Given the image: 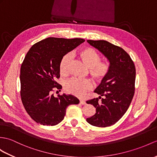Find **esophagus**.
Wrapping results in <instances>:
<instances>
[{"instance_id": "obj_1", "label": "esophagus", "mask_w": 157, "mask_h": 157, "mask_svg": "<svg viewBox=\"0 0 157 157\" xmlns=\"http://www.w3.org/2000/svg\"><path fill=\"white\" fill-rule=\"evenodd\" d=\"M79 103L81 104H82V105H85V104H86V101H84L83 100H79Z\"/></svg>"}]
</instances>
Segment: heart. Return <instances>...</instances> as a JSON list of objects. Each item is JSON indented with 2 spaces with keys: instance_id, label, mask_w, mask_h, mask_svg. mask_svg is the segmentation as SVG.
I'll return each instance as SVG.
<instances>
[{
  "instance_id": "1",
  "label": "heart",
  "mask_w": 157,
  "mask_h": 157,
  "mask_svg": "<svg viewBox=\"0 0 157 157\" xmlns=\"http://www.w3.org/2000/svg\"><path fill=\"white\" fill-rule=\"evenodd\" d=\"M80 59L89 68V74L95 81L100 82L107 77L110 71V65L106 61H100V55L91 47L81 50L79 53ZM71 64V57L66 54L61 58L59 63V72L61 75L69 74ZM92 88V83L89 79L72 78L65 82L64 89L66 92L73 95L83 97Z\"/></svg>"
}]
</instances>
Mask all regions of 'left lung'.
<instances>
[{
	"mask_svg": "<svg viewBox=\"0 0 157 157\" xmlns=\"http://www.w3.org/2000/svg\"><path fill=\"white\" fill-rule=\"evenodd\" d=\"M87 42L108 59L110 71L94 91L100 96L86 101L96 108V114L86 121L97 127L110 126L122 117L132 101L135 90V65L121 47L104 40Z\"/></svg>",
	"mask_w": 157,
	"mask_h": 157,
	"instance_id": "left-lung-1",
	"label": "left lung"
}]
</instances>
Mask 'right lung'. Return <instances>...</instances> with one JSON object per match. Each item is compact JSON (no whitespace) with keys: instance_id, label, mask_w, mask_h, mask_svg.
I'll return each mask as SVG.
<instances>
[{"instance_id":"add662e5","label":"right lung","mask_w":157,"mask_h":157,"mask_svg":"<svg viewBox=\"0 0 157 157\" xmlns=\"http://www.w3.org/2000/svg\"><path fill=\"white\" fill-rule=\"evenodd\" d=\"M84 41L80 38L48 37L27 52L21 67V97L25 110L37 123L56 125L63 120L68 105L79 104L71 94L55 97L52 92L62 87L56 81L60 77L61 58Z\"/></svg>"}]
</instances>
